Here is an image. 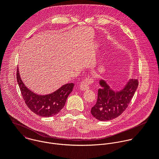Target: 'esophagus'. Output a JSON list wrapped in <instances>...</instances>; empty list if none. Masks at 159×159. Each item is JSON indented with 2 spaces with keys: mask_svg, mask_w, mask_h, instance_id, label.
Listing matches in <instances>:
<instances>
[{
  "mask_svg": "<svg viewBox=\"0 0 159 159\" xmlns=\"http://www.w3.org/2000/svg\"><path fill=\"white\" fill-rule=\"evenodd\" d=\"M94 80L91 77H88L82 80V82L80 84V89L81 90H86L89 89V85L92 84L93 83Z\"/></svg>",
  "mask_w": 159,
  "mask_h": 159,
  "instance_id": "esophagus-1",
  "label": "esophagus"
}]
</instances>
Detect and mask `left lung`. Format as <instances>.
Here are the masks:
<instances>
[{"label": "left lung", "mask_w": 159, "mask_h": 159, "mask_svg": "<svg viewBox=\"0 0 159 159\" xmlns=\"http://www.w3.org/2000/svg\"><path fill=\"white\" fill-rule=\"evenodd\" d=\"M101 88L98 89V100L91 109V114L99 121H109L121 115L128 106L137 89L139 82L130 79L118 91L110 88L104 80L99 81Z\"/></svg>", "instance_id": "1"}]
</instances>
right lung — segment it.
<instances>
[{
    "label": "right lung",
    "instance_id": "obj_1",
    "mask_svg": "<svg viewBox=\"0 0 159 159\" xmlns=\"http://www.w3.org/2000/svg\"><path fill=\"white\" fill-rule=\"evenodd\" d=\"M17 81L24 101L31 111L42 117L53 116L64 107L66 99L72 93L74 84H66L56 91L47 95H38L30 89L22 82L17 69Z\"/></svg>",
    "mask_w": 159,
    "mask_h": 159
}]
</instances>
